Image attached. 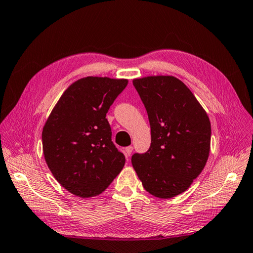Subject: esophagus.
Masks as SVG:
<instances>
[{
	"instance_id": "esophagus-1",
	"label": "esophagus",
	"mask_w": 253,
	"mask_h": 253,
	"mask_svg": "<svg viewBox=\"0 0 253 253\" xmlns=\"http://www.w3.org/2000/svg\"><path fill=\"white\" fill-rule=\"evenodd\" d=\"M132 150H133V148L131 147V146H129V147H127L126 149H125V155H126V158L128 159L131 155V152H132Z\"/></svg>"
}]
</instances>
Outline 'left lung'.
<instances>
[{"label":"left lung","instance_id":"obj_1","mask_svg":"<svg viewBox=\"0 0 253 253\" xmlns=\"http://www.w3.org/2000/svg\"><path fill=\"white\" fill-rule=\"evenodd\" d=\"M146 107L151 144L131 163L149 193L169 199L186 191L200 175L210 153L211 123L187 85L173 76L133 79Z\"/></svg>","mask_w":253,"mask_h":253}]
</instances>
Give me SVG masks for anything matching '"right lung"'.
<instances>
[{"mask_svg": "<svg viewBox=\"0 0 253 253\" xmlns=\"http://www.w3.org/2000/svg\"><path fill=\"white\" fill-rule=\"evenodd\" d=\"M127 79L85 77L65 90L45 122L42 146L53 176L75 196L103 192L125 165L106 113Z\"/></svg>", "mask_w": 253, "mask_h": 253, "instance_id": "add662e5", "label": "right lung"}]
</instances>
